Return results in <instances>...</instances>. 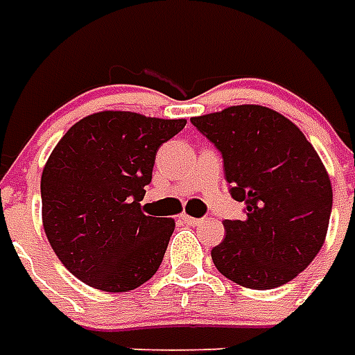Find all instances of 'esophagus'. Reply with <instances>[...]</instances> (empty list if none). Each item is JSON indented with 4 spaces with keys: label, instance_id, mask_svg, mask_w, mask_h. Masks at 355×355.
I'll list each match as a JSON object with an SVG mask.
<instances>
[{
    "label": "esophagus",
    "instance_id": "34e87169",
    "mask_svg": "<svg viewBox=\"0 0 355 355\" xmlns=\"http://www.w3.org/2000/svg\"><path fill=\"white\" fill-rule=\"evenodd\" d=\"M182 223L184 224H190V226H198L201 223V218H196V216H188V215H182Z\"/></svg>",
    "mask_w": 355,
    "mask_h": 355
}]
</instances>
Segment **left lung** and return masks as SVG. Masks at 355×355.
<instances>
[{
	"label": "left lung",
	"mask_w": 355,
	"mask_h": 355,
	"mask_svg": "<svg viewBox=\"0 0 355 355\" xmlns=\"http://www.w3.org/2000/svg\"><path fill=\"white\" fill-rule=\"evenodd\" d=\"M223 155L232 198L243 220H224L211 251L216 270L249 289H274L320 253L333 207L331 180L297 125L274 110L243 104L192 117Z\"/></svg>",
	"instance_id": "8db88e82"
}]
</instances>
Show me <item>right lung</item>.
<instances>
[{
  "label": "right lung",
  "mask_w": 355,
  "mask_h": 355,
  "mask_svg": "<svg viewBox=\"0 0 355 355\" xmlns=\"http://www.w3.org/2000/svg\"><path fill=\"white\" fill-rule=\"evenodd\" d=\"M184 125L98 112L78 121L53 150L42 175L43 228L60 262L83 283L125 293L157 272L175 220L146 216L140 201L157 150Z\"/></svg>",
  "instance_id": "1"
}]
</instances>
